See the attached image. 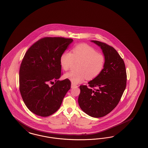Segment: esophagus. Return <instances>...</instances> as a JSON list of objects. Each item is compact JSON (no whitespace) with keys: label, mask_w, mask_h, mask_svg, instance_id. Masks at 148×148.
<instances>
[{"label":"esophagus","mask_w":148,"mask_h":148,"mask_svg":"<svg viewBox=\"0 0 148 148\" xmlns=\"http://www.w3.org/2000/svg\"><path fill=\"white\" fill-rule=\"evenodd\" d=\"M77 87V86L76 85H75V84H72V86H71V87L72 88H75V87Z\"/></svg>","instance_id":"1"}]
</instances>
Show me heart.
<instances>
[{
    "instance_id": "1",
    "label": "heart",
    "mask_w": 148,
    "mask_h": 148,
    "mask_svg": "<svg viewBox=\"0 0 148 148\" xmlns=\"http://www.w3.org/2000/svg\"><path fill=\"white\" fill-rule=\"evenodd\" d=\"M74 61H80L77 70L68 72L64 75L73 84H77L86 78L92 79L103 72L106 58L103 54L98 53L89 45L80 44L74 47L72 53L64 51L61 55L60 63L63 70H69Z\"/></svg>"
}]
</instances>
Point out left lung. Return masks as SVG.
<instances>
[{"label":"left lung","mask_w":148,"mask_h":148,"mask_svg":"<svg viewBox=\"0 0 148 148\" xmlns=\"http://www.w3.org/2000/svg\"><path fill=\"white\" fill-rule=\"evenodd\" d=\"M103 50L105 66L100 75L88 82V86H80L78 103L82 110L90 116L100 118L116 108L125 90L127 81L125 65L116 50L98 40H92Z\"/></svg>","instance_id":"8db88e82"}]
</instances>
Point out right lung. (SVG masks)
Returning a JSON list of instances; mask_svg holds the SVG:
<instances>
[{
  "mask_svg": "<svg viewBox=\"0 0 148 148\" xmlns=\"http://www.w3.org/2000/svg\"><path fill=\"white\" fill-rule=\"evenodd\" d=\"M72 38L46 37L37 40L27 50L19 69V91L27 108L37 116H48L61 106L70 90L68 79L62 75L60 58ZM55 82L49 87V84Z\"/></svg>",
  "mask_w": 148,
  "mask_h": 148,
  "instance_id": "right-lung-1",
  "label": "right lung"
}]
</instances>
